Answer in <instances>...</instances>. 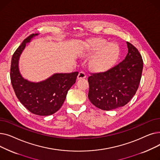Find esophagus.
I'll list each match as a JSON object with an SVG mask.
<instances>
[{"label":"esophagus","instance_id":"esophagus-1","mask_svg":"<svg viewBox=\"0 0 160 160\" xmlns=\"http://www.w3.org/2000/svg\"><path fill=\"white\" fill-rule=\"evenodd\" d=\"M86 78V75L85 72L81 71V72H80L78 73V77H77V79L78 80L83 79V78Z\"/></svg>","mask_w":160,"mask_h":160}]
</instances>
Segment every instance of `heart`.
I'll return each mask as SVG.
<instances>
[{
    "mask_svg": "<svg viewBox=\"0 0 160 160\" xmlns=\"http://www.w3.org/2000/svg\"><path fill=\"white\" fill-rule=\"evenodd\" d=\"M86 56L95 54L89 62L90 68L95 72H104L113 67L118 60L120 49L118 45L102 38L90 39L87 44Z\"/></svg>",
    "mask_w": 160,
    "mask_h": 160,
    "instance_id": "b5f03b06",
    "label": "heart"
}]
</instances>
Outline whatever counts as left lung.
<instances>
[{"label":"left lung","instance_id":"1","mask_svg":"<svg viewBox=\"0 0 160 160\" xmlns=\"http://www.w3.org/2000/svg\"><path fill=\"white\" fill-rule=\"evenodd\" d=\"M128 54L124 60L105 72L88 78V98L102 110H112L127 104L138 89L143 67L138 50L127 42Z\"/></svg>","mask_w":160,"mask_h":160}]
</instances>
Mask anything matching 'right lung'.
<instances>
[{
	"label": "right lung",
	"instance_id": "right-lung-1",
	"mask_svg": "<svg viewBox=\"0 0 160 160\" xmlns=\"http://www.w3.org/2000/svg\"><path fill=\"white\" fill-rule=\"evenodd\" d=\"M38 35H30L15 50L12 58L10 78L21 103L33 114L47 116L56 113L62 107L67 92L76 82L78 72L55 73L38 82L24 78L19 71V58L27 43Z\"/></svg>",
	"mask_w": 160,
	"mask_h": 160
}]
</instances>
